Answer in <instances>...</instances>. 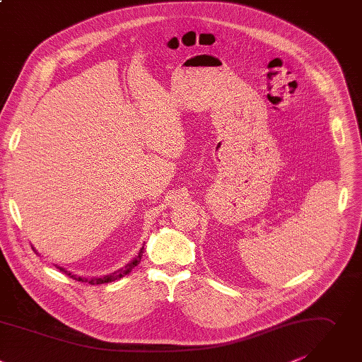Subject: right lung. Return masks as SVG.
Returning <instances> with one entry per match:
<instances>
[{
    "mask_svg": "<svg viewBox=\"0 0 362 362\" xmlns=\"http://www.w3.org/2000/svg\"><path fill=\"white\" fill-rule=\"evenodd\" d=\"M142 252H144V247L138 251V254L135 255V258L129 262V264H127L124 268H121V269H118V271H115V272H112V274H110V275H103V276H98V278H84V276H77V275H74V274H71L69 271H66L65 268H62V267H57L59 271H62V272H65L69 278H74V279H77V281H81V282H88V284H91V285H98V284H105V282H111V281H115V279H119V278H122L124 275H127V274H129L131 271H132V268L134 267H136L138 264H139V261H141V257H142Z\"/></svg>",
    "mask_w": 362,
    "mask_h": 362,
    "instance_id": "add662e5",
    "label": "right lung"
}]
</instances>
